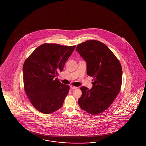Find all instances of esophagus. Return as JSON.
Here are the masks:
<instances>
[{"label": "esophagus", "mask_w": 146, "mask_h": 146, "mask_svg": "<svg viewBox=\"0 0 146 146\" xmlns=\"http://www.w3.org/2000/svg\"><path fill=\"white\" fill-rule=\"evenodd\" d=\"M70 88L72 89H77L78 88L77 87H74V86H70Z\"/></svg>", "instance_id": "1"}]
</instances>
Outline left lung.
Returning a JSON list of instances; mask_svg holds the SVG:
<instances>
[{
    "mask_svg": "<svg viewBox=\"0 0 146 146\" xmlns=\"http://www.w3.org/2000/svg\"><path fill=\"white\" fill-rule=\"evenodd\" d=\"M87 64L88 75L93 77L91 89L81 87L78 100L81 109L92 115L104 111L120 91L121 65L106 44L98 40H87L76 48Z\"/></svg>",
    "mask_w": 146,
    "mask_h": 146,
    "instance_id": "1",
    "label": "left lung"
}]
</instances>
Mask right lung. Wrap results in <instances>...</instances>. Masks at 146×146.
I'll return each instance as SVG.
<instances>
[{
  "instance_id": "add662e5",
  "label": "right lung",
  "mask_w": 146,
  "mask_h": 146,
  "mask_svg": "<svg viewBox=\"0 0 146 146\" xmlns=\"http://www.w3.org/2000/svg\"><path fill=\"white\" fill-rule=\"evenodd\" d=\"M75 47L44 44L25 60L23 66L24 88L32 104L38 111L50 114L62 106L69 86L55 77L63 70Z\"/></svg>"
}]
</instances>
